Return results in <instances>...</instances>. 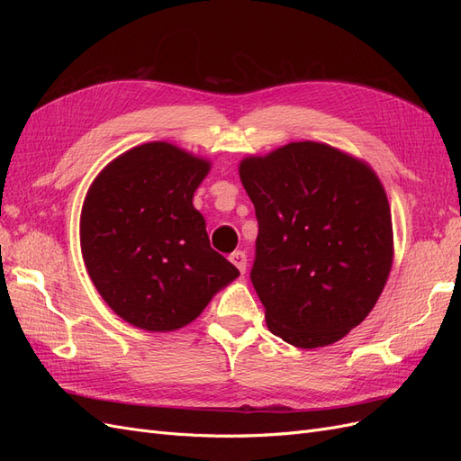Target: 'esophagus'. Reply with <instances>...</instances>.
Wrapping results in <instances>:
<instances>
[{
	"instance_id": "obj_1",
	"label": "esophagus",
	"mask_w": 461,
	"mask_h": 461,
	"mask_svg": "<svg viewBox=\"0 0 461 461\" xmlns=\"http://www.w3.org/2000/svg\"><path fill=\"white\" fill-rule=\"evenodd\" d=\"M230 261L234 263V267L239 269L242 275L246 273V252H242V249H239V252H232L230 254Z\"/></svg>"
}]
</instances>
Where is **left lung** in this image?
<instances>
[{"instance_id": "left-lung-1", "label": "left lung", "mask_w": 461, "mask_h": 461, "mask_svg": "<svg viewBox=\"0 0 461 461\" xmlns=\"http://www.w3.org/2000/svg\"><path fill=\"white\" fill-rule=\"evenodd\" d=\"M256 207L252 285L276 337L319 348L346 337L379 300L393 267V219L371 167L321 142L240 161Z\"/></svg>"}]
</instances>
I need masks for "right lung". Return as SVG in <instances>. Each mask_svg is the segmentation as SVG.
Returning a JSON list of instances; mask_svg holds the SVG:
<instances>
[{"instance_id":"add662e5","label":"right lung","mask_w":461,"mask_h":461,"mask_svg":"<svg viewBox=\"0 0 461 461\" xmlns=\"http://www.w3.org/2000/svg\"><path fill=\"white\" fill-rule=\"evenodd\" d=\"M212 163L169 142L136 146L95 176L80 213L86 271L105 303L149 332L192 323L239 269L192 205Z\"/></svg>"}]
</instances>
